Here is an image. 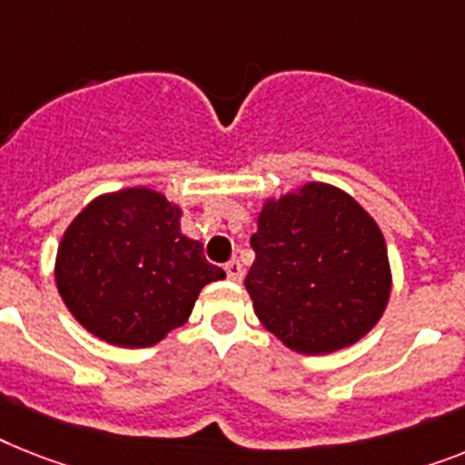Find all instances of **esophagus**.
Masks as SVG:
<instances>
[{
  "instance_id": "1",
  "label": "esophagus",
  "mask_w": 465,
  "mask_h": 465,
  "mask_svg": "<svg viewBox=\"0 0 465 465\" xmlns=\"http://www.w3.org/2000/svg\"><path fill=\"white\" fill-rule=\"evenodd\" d=\"M242 273H244V268H242V263L237 259L225 263V275H228L230 280H242Z\"/></svg>"
}]
</instances>
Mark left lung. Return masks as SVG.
Masks as SVG:
<instances>
[{"instance_id": "1", "label": "left lung", "mask_w": 465, "mask_h": 465, "mask_svg": "<svg viewBox=\"0 0 465 465\" xmlns=\"http://www.w3.org/2000/svg\"><path fill=\"white\" fill-rule=\"evenodd\" d=\"M244 285L259 321L299 354L361 340L392 290L385 237L359 202L323 183L268 199Z\"/></svg>"}]
</instances>
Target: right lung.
<instances>
[{"instance_id":"add662e5","label":"right lung","mask_w":465,"mask_h":465,"mask_svg":"<svg viewBox=\"0 0 465 465\" xmlns=\"http://www.w3.org/2000/svg\"><path fill=\"white\" fill-rule=\"evenodd\" d=\"M225 278L202 242L180 232V209L147 187L97 197L68 225L56 254V287L92 335L116 347H149L178 328L202 287Z\"/></svg>"}]
</instances>
